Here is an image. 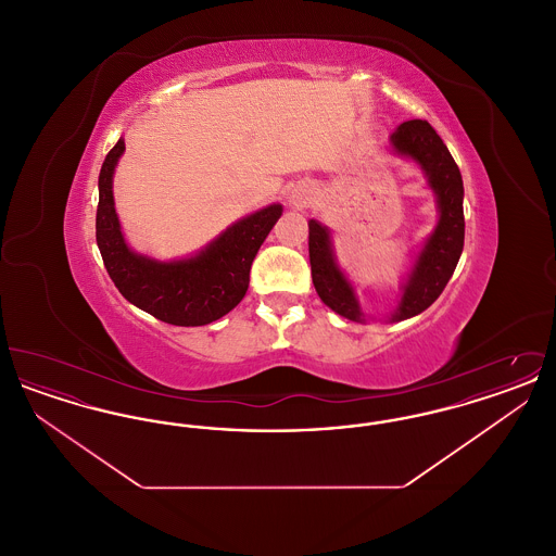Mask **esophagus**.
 Returning <instances> with one entry per match:
<instances>
[{
    "instance_id": "obj_1",
    "label": "esophagus",
    "mask_w": 556,
    "mask_h": 556,
    "mask_svg": "<svg viewBox=\"0 0 556 556\" xmlns=\"http://www.w3.org/2000/svg\"><path fill=\"white\" fill-rule=\"evenodd\" d=\"M290 202L293 206H300L302 204V193L300 191H291Z\"/></svg>"
}]
</instances>
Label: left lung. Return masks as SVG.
<instances>
[{
	"label": "left lung",
	"mask_w": 556,
	"mask_h": 556,
	"mask_svg": "<svg viewBox=\"0 0 556 556\" xmlns=\"http://www.w3.org/2000/svg\"><path fill=\"white\" fill-rule=\"evenodd\" d=\"M394 152L415 160L427 177L438 200V225L425 239L421 252L410 268L396 311L390 320L415 317L429 308L458 265L465 243V214H463V177L448 148L427 121H406L390 137ZM308 254L313 283L318 298L338 315L356 323H365V313L358 304L352 283L336 263L331 233L318 220H308Z\"/></svg>",
	"instance_id": "1"
}]
</instances>
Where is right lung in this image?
Segmentation results:
<instances>
[{"instance_id": "obj_1", "label": "right lung", "mask_w": 556, "mask_h": 556, "mask_svg": "<svg viewBox=\"0 0 556 556\" xmlns=\"http://www.w3.org/2000/svg\"><path fill=\"white\" fill-rule=\"evenodd\" d=\"M123 152L125 139L121 137L108 152L98 181L96 239L110 279L137 308L170 325L198 327L225 317L245 295L250 266L283 206L270 204L239 218L195 256L160 263L132 252L121 231L112 177Z\"/></svg>"}]
</instances>
